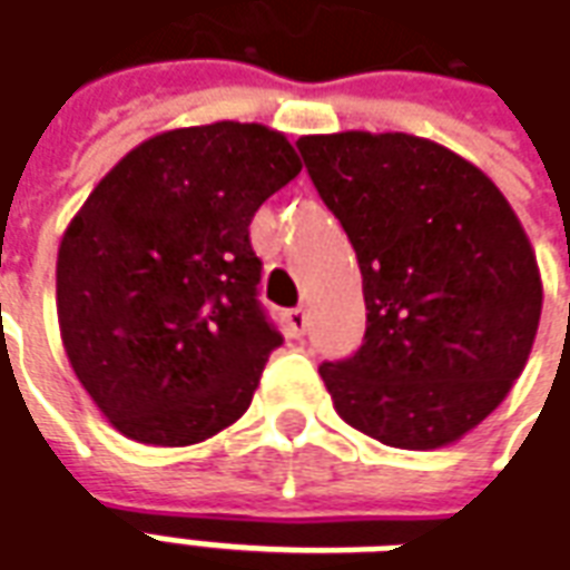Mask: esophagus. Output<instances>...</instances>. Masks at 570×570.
Segmentation results:
<instances>
[{
    "label": "esophagus",
    "mask_w": 570,
    "mask_h": 570,
    "mask_svg": "<svg viewBox=\"0 0 570 570\" xmlns=\"http://www.w3.org/2000/svg\"><path fill=\"white\" fill-rule=\"evenodd\" d=\"M285 325H288V334H292V337L306 334V328H309V316H306V309H288V313H285Z\"/></svg>",
    "instance_id": "esophagus-1"
}]
</instances>
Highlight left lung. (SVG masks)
Returning a JSON list of instances; mask_svg holds the SVG:
<instances>
[{
  "mask_svg": "<svg viewBox=\"0 0 570 570\" xmlns=\"http://www.w3.org/2000/svg\"><path fill=\"white\" fill-rule=\"evenodd\" d=\"M318 196L353 242L365 343L318 374L358 433L433 451L507 399L534 346L543 282L498 184L405 131L297 140Z\"/></svg>",
  "mask_w": 570,
  "mask_h": 570,
  "instance_id": "obj_1",
  "label": "left lung"
}]
</instances>
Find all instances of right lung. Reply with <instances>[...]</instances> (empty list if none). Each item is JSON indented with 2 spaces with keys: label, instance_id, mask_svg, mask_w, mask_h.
<instances>
[{
  "label": "right lung",
  "instance_id": "right-lung-1",
  "mask_svg": "<svg viewBox=\"0 0 570 570\" xmlns=\"http://www.w3.org/2000/svg\"><path fill=\"white\" fill-rule=\"evenodd\" d=\"M297 175L276 128H171L125 153L63 229V353L125 439L199 445L248 411L282 343L248 224Z\"/></svg>",
  "mask_w": 570,
  "mask_h": 570
}]
</instances>
